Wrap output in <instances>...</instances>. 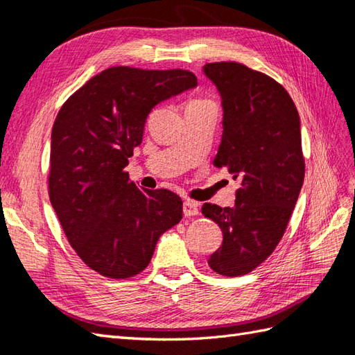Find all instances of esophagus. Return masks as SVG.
<instances>
[{"label":"esophagus","mask_w":355,"mask_h":355,"mask_svg":"<svg viewBox=\"0 0 355 355\" xmlns=\"http://www.w3.org/2000/svg\"><path fill=\"white\" fill-rule=\"evenodd\" d=\"M198 212H200L198 202L191 201V200H186L183 202V214H184V216H195V215H198Z\"/></svg>","instance_id":"1"}]
</instances>
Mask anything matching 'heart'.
<instances>
[{"instance_id": "heart-1", "label": "heart", "mask_w": 355, "mask_h": 355, "mask_svg": "<svg viewBox=\"0 0 355 355\" xmlns=\"http://www.w3.org/2000/svg\"><path fill=\"white\" fill-rule=\"evenodd\" d=\"M193 102H206V101H193Z\"/></svg>"}]
</instances>
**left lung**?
<instances>
[{"mask_svg": "<svg viewBox=\"0 0 355 355\" xmlns=\"http://www.w3.org/2000/svg\"><path fill=\"white\" fill-rule=\"evenodd\" d=\"M223 99V139L215 166L239 180L233 207L205 202L223 232L209 267L223 276L253 271L282 239L305 177L300 120L273 78L239 62L205 65Z\"/></svg>", "mask_w": 355, "mask_h": 355, "instance_id": "obj_1", "label": "left lung"}]
</instances>
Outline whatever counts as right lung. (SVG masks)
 Listing matches in <instances>:
<instances>
[{"label": "right lung", "mask_w": 355, "mask_h": 355, "mask_svg": "<svg viewBox=\"0 0 355 355\" xmlns=\"http://www.w3.org/2000/svg\"><path fill=\"white\" fill-rule=\"evenodd\" d=\"M195 85V74L182 69L111 67L73 93L58 112L50 201L74 252L105 277L139 275L158 238L182 220L177 193L139 189L125 168L155 105Z\"/></svg>", "instance_id": "1"}]
</instances>
